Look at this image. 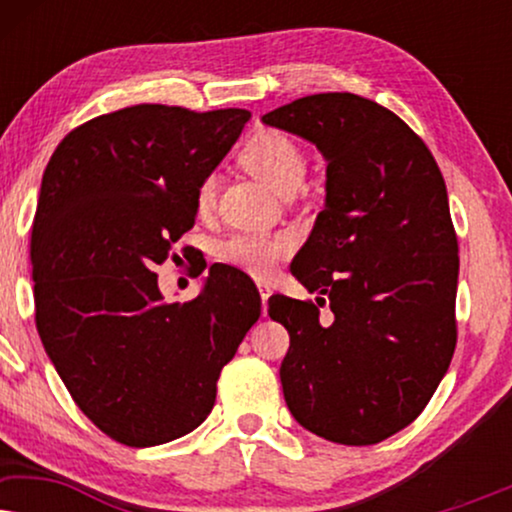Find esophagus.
Segmentation results:
<instances>
[{
	"label": "esophagus",
	"instance_id": "obj_1",
	"mask_svg": "<svg viewBox=\"0 0 512 512\" xmlns=\"http://www.w3.org/2000/svg\"><path fill=\"white\" fill-rule=\"evenodd\" d=\"M258 293H261V300H263V314H268V298L272 293V286L268 282H258Z\"/></svg>",
	"mask_w": 512,
	"mask_h": 512
}]
</instances>
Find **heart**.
<instances>
[{"label": "heart", "instance_id": "1", "mask_svg": "<svg viewBox=\"0 0 512 512\" xmlns=\"http://www.w3.org/2000/svg\"><path fill=\"white\" fill-rule=\"evenodd\" d=\"M242 165L268 184L272 191L289 195L298 188L305 174V156L300 146L282 132H258L242 149ZM216 202V177L202 179L195 193V207L200 214L212 212ZM296 242L289 233L261 235L237 233L221 244L219 254L228 265H235L254 277H265L279 261L291 254Z\"/></svg>", "mask_w": 512, "mask_h": 512}]
</instances>
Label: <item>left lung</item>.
I'll return each instance as SVG.
<instances>
[{
	"label": "left lung",
	"instance_id": "left-lung-1",
	"mask_svg": "<svg viewBox=\"0 0 512 512\" xmlns=\"http://www.w3.org/2000/svg\"><path fill=\"white\" fill-rule=\"evenodd\" d=\"M326 158V205L291 263L307 291L272 296L289 331L279 377L300 426L340 445H375L415 422L457 345L459 247L445 179L394 111L354 93H319L263 116Z\"/></svg>",
	"mask_w": 512,
	"mask_h": 512
}]
</instances>
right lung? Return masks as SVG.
<instances>
[{"label":"right lung","mask_w":512,"mask_h":512,"mask_svg":"<svg viewBox=\"0 0 512 512\" xmlns=\"http://www.w3.org/2000/svg\"><path fill=\"white\" fill-rule=\"evenodd\" d=\"M249 118L135 104L74 128L46 165L30 249L37 331L83 415L123 445L198 429L261 317L242 270L214 263L188 303H165L153 272Z\"/></svg>","instance_id":"add662e5"}]
</instances>
